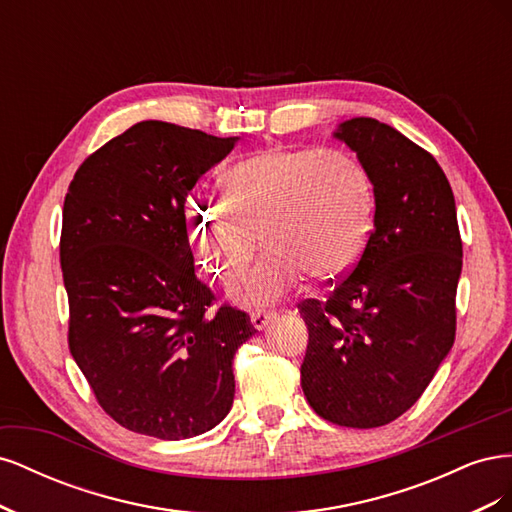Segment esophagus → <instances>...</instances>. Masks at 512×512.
Segmentation results:
<instances>
[{"mask_svg": "<svg viewBox=\"0 0 512 512\" xmlns=\"http://www.w3.org/2000/svg\"><path fill=\"white\" fill-rule=\"evenodd\" d=\"M275 316H277L275 312H254V314H252V324H254V329H256V331H262V329H265L267 324H269Z\"/></svg>", "mask_w": 512, "mask_h": 512, "instance_id": "34e87169", "label": "esophagus"}]
</instances>
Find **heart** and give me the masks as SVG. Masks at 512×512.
I'll use <instances>...</instances> for the list:
<instances>
[{"label": "heart", "instance_id": "b5f03b06", "mask_svg": "<svg viewBox=\"0 0 512 512\" xmlns=\"http://www.w3.org/2000/svg\"><path fill=\"white\" fill-rule=\"evenodd\" d=\"M374 222V183L354 153L337 147H271L224 175V200L196 196L185 209L198 265L252 307L280 303L305 275L333 282L361 258Z\"/></svg>", "mask_w": 512, "mask_h": 512}]
</instances>
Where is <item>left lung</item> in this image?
Masks as SVG:
<instances>
[{"label": "left lung", "mask_w": 512, "mask_h": 512, "mask_svg": "<svg viewBox=\"0 0 512 512\" xmlns=\"http://www.w3.org/2000/svg\"><path fill=\"white\" fill-rule=\"evenodd\" d=\"M374 183V230L346 280L307 299L301 386L318 416L371 429L416 404L455 342L461 237L455 196L431 153L371 117L342 121Z\"/></svg>", "instance_id": "obj_1"}]
</instances>
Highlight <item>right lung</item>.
I'll list each match as a JSON object with an SVG mask.
<instances>
[{
  "instance_id": "1",
  "label": "right lung",
  "mask_w": 512,
  "mask_h": 512,
  "mask_svg": "<svg viewBox=\"0 0 512 512\" xmlns=\"http://www.w3.org/2000/svg\"><path fill=\"white\" fill-rule=\"evenodd\" d=\"M237 141L141 121L70 183L59 243L68 344L98 404L130 431L194 438L232 408V359L256 329L241 309H209L185 200Z\"/></svg>"
}]
</instances>
